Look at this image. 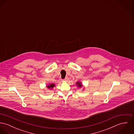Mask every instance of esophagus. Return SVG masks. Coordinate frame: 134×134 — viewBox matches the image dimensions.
I'll return each mask as SVG.
<instances>
[{
  "mask_svg": "<svg viewBox=\"0 0 134 134\" xmlns=\"http://www.w3.org/2000/svg\"><path fill=\"white\" fill-rule=\"evenodd\" d=\"M69 80V77H65V78L63 80V81H65V82H66V81H68Z\"/></svg>",
  "mask_w": 134,
  "mask_h": 134,
  "instance_id": "1",
  "label": "esophagus"
}]
</instances>
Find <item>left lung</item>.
<instances>
[{"instance_id": "obj_1", "label": "left lung", "mask_w": 134, "mask_h": 134, "mask_svg": "<svg viewBox=\"0 0 134 134\" xmlns=\"http://www.w3.org/2000/svg\"><path fill=\"white\" fill-rule=\"evenodd\" d=\"M76 85L77 87H78V88H81L83 86L82 83L80 81H77V82H76Z\"/></svg>"}]
</instances>
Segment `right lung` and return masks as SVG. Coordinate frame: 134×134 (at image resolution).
<instances>
[{
    "mask_svg": "<svg viewBox=\"0 0 134 134\" xmlns=\"http://www.w3.org/2000/svg\"><path fill=\"white\" fill-rule=\"evenodd\" d=\"M54 87H55V85L54 83H48V84L46 86V87H47L48 89H53L54 88Z\"/></svg>",
    "mask_w": 134,
    "mask_h": 134,
    "instance_id": "add662e5",
    "label": "right lung"
}]
</instances>
